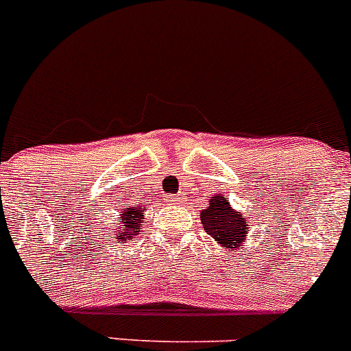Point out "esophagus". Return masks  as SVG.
Here are the masks:
<instances>
[{
	"label": "esophagus",
	"mask_w": 351,
	"mask_h": 351,
	"mask_svg": "<svg viewBox=\"0 0 351 351\" xmlns=\"http://www.w3.org/2000/svg\"><path fill=\"white\" fill-rule=\"evenodd\" d=\"M171 202H174V204H179V202H180V197H179V195H176V197H172V199H171Z\"/></svg>",
	"instance_id": "34e87169"
}]
</instances>
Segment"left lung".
Returning a JSON list of instances; mask_svg holds the SVG:
<instances>
[{
	"label": "left lung",
	"mask_w": 351,
	"mask_h": 351,
	"mask_svg": "<svg viewBox=\"0 0 351 351\" xmlns=\"http://www.w3.org/2000/svg\"><path fill=\"white\" fill-rule=\"evenodd\" d=\"M201 221L206 232L222 247H237V244L246 239V222L243 214L231 209L229 202L221 195L210 199L209 207L201 213Z\"/></svg>",
	"instance_id": "1"
}]
</instances>
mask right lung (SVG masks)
<instances>
[{
	"label": "right lung",
	"mask_w": 351,
	"mask_h": 351,
	"mask_svg": "<svg viewBox=\"0 0 351 351\" xmlns=\"http://www.w3.org/2000/svg\"><path fill=\"white\" fill-rule=\"evenodd\" d=\"M142 217H144V207L142 209L127 207L125 210H122L120 219L117 222V229H119L117 236H119V239H122V237H132V232H137L138 234V229L142 228ZM129 230L131 231L130 233L128 232Z\"/></svg>",
	"instance_id": "obj_1"
}]
</instances>
